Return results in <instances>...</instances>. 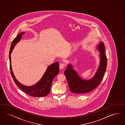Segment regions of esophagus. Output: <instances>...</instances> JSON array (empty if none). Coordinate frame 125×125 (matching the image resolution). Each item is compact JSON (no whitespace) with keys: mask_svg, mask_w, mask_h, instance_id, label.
I'll return each mask as SVG.
<instances>
[{"mask_svg":"<svg viewBox=\"0 0 125 125\" xmlns=\"http://www.w3.org/2000/svg\"><path fill=\"white\" fill-rule=\"evenodd\" d=\"M65 66V64L64 63H61V64H60V67L61 68V69H62L64 68Z\"/></svg>","mask_w":125,"mask_h":125,"instance_id":"esophagus-1","label":"esophagus"}]
</instances>
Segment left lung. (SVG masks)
Instances as JSON below:
<instances>
[{
  "mask_svg": "<svg viewBox=\"0 0 125 125\" xmlns=\"http://www.w3.org/2000/svg\"><path fill=\"white\" fill-rule=\"evenodd\" d=\"M100 52V62L98 71L94 76L89 80H85L80 78L77 73L69 64L64 71V74L68 83L70 91L72 93L83 94L93 90L100 84L106 71L107 60L105 54V48L103 42H100L98 46Z\"/></svg>",
  "mask_w": 125,
  "mask_h": 125,
  "instance_id": "left-lung-1",
  "label": "left lung"
}]
</instances>
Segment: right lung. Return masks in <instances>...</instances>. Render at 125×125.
I'll use <instances>...</instances> for the list:
<instances>
[{"label":"right lung","instance_id":"right-lung-1","mask_svg":"<svg viewBox=\"0 0 125 125\" xmlns=\"http://www.w3.org/2000/svg\"><path fill=\"white\" fill-rule=\"evenodd\" d=\"M24 33L21 32L18 34L12 42L9 53L10 67L12 77L15 84L27 94L34 97H44L49 94L50 93L53 79L59 72V64L58 62H57L49 66L41 80L32 86H26L20 83L16 79L12 70L10 54L15 46L20 40L22 35Z\"/></svg>","mask_w":125,"mask_h":125}]
</instances>
